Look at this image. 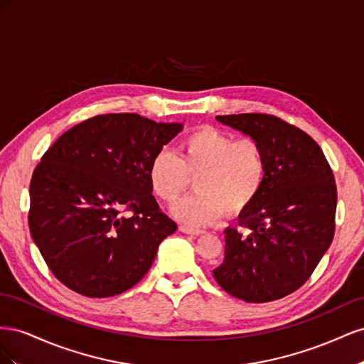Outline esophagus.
I'll use <instances>...</instances> for the list:
<instances>
[{
  "label": "esophagus",
  "instance_id": "1",
  "mask_svg": "<svg viewBox=\"0 0 364 364\" xmlns=\"http://www.w3.org/2000/svg\"><path fill=\"white\" fill-rule=\"evenodd\" d=\"M179 230L183 234H191V235H202L205 234V230H200V229H193L190 226H185V225H181L179 226Z\"/></svg>",
  "mask_w": 364,
  "mask_h": 364
}]
</instances>
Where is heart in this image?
I'll use <instances>...</instances> for the list:
<instances>
[{"mask_svg": "<svg viewBox=\"0 0 364 364\" xmlns=\"http://www.w3.org/2000/svg\"><path fill=\"white\" fill-rule=\"evenodd\" d=\"M196 176V193L173 208L182 223L202 228L214 223L226 209L240 214L255 202L267 176V159L259 142L238 138L211 126L197 127L176 149L161 150L151 159L149 182L165 203H174Z\"/></svg>", "mask_w": 364, "mask_h": 364, "instance_id": "heart-1", "label": "heart"}]
</instances>
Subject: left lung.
Returning <instances> with one entry per match:
<instances>
[{
    "label": "left lung",
    "mask_w": 364,
    "mask_h": 364,
    "mask_svg": "<svg viewBox=\"0 0 364 364\" xmlns=\"http://www.w3.org/2000/svg\"><path fill=\"white\" fill-rule=\"evenodd\" d=\"M217 121L259 142L266 182L238 223L225 229V259L213 270L226 293L246 302H270L296 291L331 245L337 188L317 142L269 114L218 115Z\"/></svg>",
    "instance_id": "left-lung-1"
}]
</instances>
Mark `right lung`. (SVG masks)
<instances>
[{
  "label": "right lung",
  "instance_id": "obj_1",
  "mask_svg": "<svg viewBox=\"0 0 364 364\" xmlns=\"http://www.w3.org/2000/svg\"><path fill=\"white\" fill-rule=\"evenodd\" d=\"M181 130L138 114L97 115L42 156L30 182L28 228L70 290L109 297L144 278L178 228L151 194L149 167Z\"/></svg>",
  "mask_w": 364,
  "mask_h": 364
}]
</instances>
